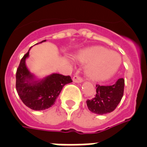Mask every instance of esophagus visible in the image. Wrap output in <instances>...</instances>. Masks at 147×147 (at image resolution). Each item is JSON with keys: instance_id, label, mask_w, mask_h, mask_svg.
<instances>
[{"instance_id": "esophagus-1", "label": "esophagus", "mask_w": 147, "mask_h": 147, "mask_svg": "<svg viewBox=\"0 0 147 147\" xmlns=\"http://www.w3.org/2000/svg\"><path fill=\"white\" fill-rule=\"evenodd\" d=\"M73 81L74 82H82L83 81V79L81 77V76H78V75H75L74 77H73Z\"/></svg>"}]
</instances>
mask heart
Listing matches in <instances>:
<instances>
[{"instance_id":"1","label":"heart","mask_w":147,"mask_h":147,"mask_svg":"<svg viewBox=\"0 0 147 147\" xmlns=\"http://www.w3.org/2000/svg\"><path fill=\"white\" fill-rule=\"evenodd\" d=\"M77 59L88 64L86 70L87 76L96 81L110 78L120 65L119 55L102 47H93L82 51L77 55Z\"/></svg>"}]
</instances>
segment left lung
Returning a JSON list of instances; mask_svg holds the SVG:
<instances>
[{
  "label": "left lung",
  "mask_w": 147,
  "mask_h": 147,
  "mask_svg": "<svg viewBox=\"0 0 147 147\" xmlns=\"http://www.w3.org/2000/svg\"><path fill=\"white\" fill-rule=\"evenodd\" d=\"M125 80L119 79L112 86L96 85V94L86 100L87 107L92 113L103 115L113 112L122 100L124 94Z\"/></svg>",
  "instance_id": "8db88e82"
}]
</instances>
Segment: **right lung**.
<instances>
[{"label":"right lung","mask_w":147,"mask_h":147,"mask_svg":"<svg viewBox=\"0 0 147 147\" xmlns=\"http://www.w3.org/2000/svg\"><path fill=\"white\" fill-rule=\"evenodd\" d=\"M43 41L46 40L42 42ZM28 55V52L22 57L17 68V93L22 101L29 108L34 110H46L53 106L63 87L72 82V80L70 76L53 74L40 82L33 81L34 76L25 65V59Z\"/></svg>","instance_id":"right-lung-1"}]
</instances>
